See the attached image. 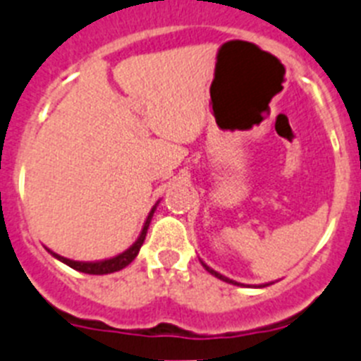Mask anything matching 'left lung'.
<instances>
[{
  "mask_svg": "<svg viewBox=\"0 0 361 361\" xmlns=\"http://www.w3.org/2000/svg\"><path fill=\"white\" fill-rule=\"evenodd\" d=\"M200 262H202V259H200ZM202 265H203V267H205V271H209L212 276H216V278H219V280H224V281H227V283H233V285H241V283H238V281H234V280H231V278H227V276H224V274H219V272H216L214 269L209 267V265H207L205 262H202ZM267 285H271V283H263V285H258V287H267Z\"/></svg>",
  "mask_w": 361,
  "mask_h": 361,
  "instance_id": "1",
  "label": "left lung"
}]
</instances>
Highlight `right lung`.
Wrapping results in <instances>:
<instances>
[{
    "label": "right lung",
    "instance_id": "add662e5",
    "mask_svg": "<svg viewBox=\"0 0 361 361\" xmlns=\"http://www.w3.org/2000/svg\"><path fill=\"white\" fill-rule=\"evenodd\" d=\"M156 207H158V203H156V205L152 207V209H150L149 216H147L145 224H143L142 233H140L137 240L134 241L133 245L128 247L127 250H123L121 255L114 256V258L99 259V262H74V259H68V258H63V256L56 255V252H52V250L47 249V247H45V249L49 250L50 255L54 256L56 259H59V262H63L65 265H68V267H72V269H76V271L85 272V274H111V272L121 271V269L127 267L128 263H130L134 258H136L137 252H140V249H142L143 241H145V236H147V228H149L150 219H152V214H154Z\"/></svg>",
    "mask_w": 361,
    "mask_h": 361
}]
</instances>
